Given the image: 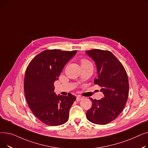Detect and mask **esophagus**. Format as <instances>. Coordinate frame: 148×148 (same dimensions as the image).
I'll return each mask as SVG.
<instances>
[{"mask_svg":"<svg viewBox=\"0 0 148 148\" xmlns=\"http://www.w3.org/2000/svg\"><path fill=\"white\" fill-rule=\"evenodd\" d=\"M83 97H81V96H80V95H78V96H77V98H76V100H77V101H81V100H82L83 99Z\"/></svg>","mask_w":148,"mask_h":148,"instance_id":"1","label":"esophagus"}]
</instances>
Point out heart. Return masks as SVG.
<instances>
[{"instance_id":"1","label":"heart","mask_w":148,"mask_h":148,"mask_svg":"<svg viewBox=\"0 0 148 148\" xmlns=\"http://www.w3.org/2000/svg\"><path fill=\"white\" fill-rule=\"evenodd\" d=\"M82 65H84V64H91L89 61H88V60L86 59H82Z\"/></svg>"}]
</instances>
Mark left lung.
<instances>
[{"instance_id": "left-lung-1", "label": "left lung", "mask_w": 148, "mask_h": 148, "mask_svg": "<svg viewBox=\"0 0 148 148\" xmlns=\"http://www.w3.org/2000/svg\"><path fill=\"white\" fill-rule=\"evenodd\" d=\"M94 61L98 77L94 83L102 87L104 98L93 99L86 112L91 122L105 125L115 119L123 110L128 97L129 83L127 72L122 64L109 51L94 49L86 51Z\"/></svg>"}]
</instances>
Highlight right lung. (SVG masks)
Instances as JSON below:
<instances>
[{
    "mask_svg": "<svg viewBox=\"0 0 148 148\" xmlns=\"http://www.w3.org/2000/svg\"><path fill=\"white\" fill-rule=\"evenodd\" d=\"M76 53V50H45L27 67L24 80L27 103L34 114L46 125H60L68 119L69 109L76 97L71 94L57 95L54 92V83Z\"/></svg>",
    "mask_w": 148,
    "mask_h": 148,
    "instance_id": "1",
    "label": "right lung"
}]
</instances>
